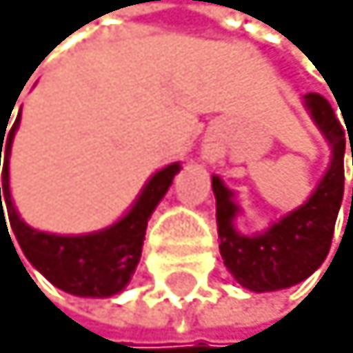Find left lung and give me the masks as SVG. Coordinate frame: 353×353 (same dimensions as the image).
Returning a JSON list of instances; mask_svg holds the SVG:
<instances>
[{"label":"left lung","mask_w":353,"mask_h":353,"mask_svg":"<svg viewBox=\"0 0 353 353\" xmlns=\"http://www.w3.org/2000/svg\"><path fill=\"white\" fill-rule=\"evenodd\" d=\"M303 104L331 145V164L301 208L288 212L265 232L242 235L235 228V216L239 214V205L232 201L235 194L223 185L219 175L212 178V192L216 199V228L221 239L219 251L235 281L251 292H274L305 281L322 267L331 249L333 228L345 192V145L352 139L347 141L343 123L333 114L326 98L308 93L303 95ZM345 127L350 137V125L345 123ZM350 148L353 166V145Z\"/></svg>","instance_id":"obj_1"}]
</instances>
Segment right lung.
Here are the masks:
<instances>
[{
  "label": "right lung",
  "mask_w": 353,
  "mask_h": 353,
  "mask_svg": "<svg viewBox=\"0 0 353 353\" xmlns=\"http://www.w3.org/2000/svg\"><path fill=\"white\" fill-rule=\"evenodd\" d=\"M15 107V104H13ZM13 111V109H10ZM10 118V116H8ZM20 125L17 114L13 128L8 123L0 125V152L3 148V166H1L0 187V235L1 230L8 232L6 217L3 216L1 201L7 203L11 232L8 239L15 237L17 244L31 265L48 279L52 285L63 290L74 296H114L123 292L130 283L132 274L141 260V249L145 239L148 219L157 208V203L164 199L175 173L180 171V164H168L145 182V187L139 194L137 203L123 219H118L114 225L102 228L88 235H52L27 225L17 214L13 199H10L8 185V157L10 143H13L15 130ZM7 141H3V137ZM13 244V239H10ZM15 249V246H13ZM17 253V251H15ZM27 269V267H24Z\"/></svg>",
  "instance_id": "1"
}]
</instances>
